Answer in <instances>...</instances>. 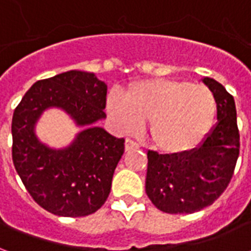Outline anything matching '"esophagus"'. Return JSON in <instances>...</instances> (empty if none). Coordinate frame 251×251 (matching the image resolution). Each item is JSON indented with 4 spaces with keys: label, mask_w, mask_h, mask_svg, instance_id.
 Here are the masks:
<instances>
[{
    "label": "esophagus",
    "mask_w": 251,
    "mask_h": 251,
    "mask_svg": "<svg viewBox=\"0 0 251 251\" xmlns=\"http://www.w3.org/2000/svg\"><path fill=\"white\" fill-rule=\"evenodd\" d=\"M140 148V145L137 144L136 141H133V140H130V138H127L125 142V149L129 152V151H136V149H138Z\"/></svg>",
    "instance_id": "34e87169"
}]
</instances>
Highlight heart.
I'll return each instance as SVG.
<instances>
[{
  "mask_svg": "<svg viewBox=\"0 0 251 251\" xmlns=\"http://www.w3.org/2000/svg\"><path fill=\"white\" fill-rule=\"evenodd\" d=\"M107 110L117 126L134 131L149 121V137L167 154L192 151L210 131L216 111L214 94L204 86L177 79H149L134 83L124 94L107 99Z\"/></svg>",
  "mask_w": 251,
  "mask_h": 251,
  "instance_id": "1",
  "label": "heart"
}]
</instances>
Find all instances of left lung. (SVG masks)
Listing matches in <instances>:
<instances>
[{"mask_svg": "<svg viewBox=\"0 0 251 251\" xmlns=\"http://www.w3.org/2000/svg\"><path fill=\"white\" fill-rule=\"evenodd\" d=\"M203 82L216 100L215 129L191 152L172 156L148 152L145 191L167 214H192L212 204L230 184L239 156L234 98L214 79L204 77Z\"/></svg>", "mask_w": 251, "mask_h": 251, "instance_id": "left-lung-1", "label": "left lung"}]
</instances>
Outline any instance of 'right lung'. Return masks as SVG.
Returning <instances> with one entry per match:
<instances>
[{
	"label": "right lung",
	"instance_id": "right-lung-1",
	"mask_svg": "<svg viewBox=\"0 0 251 251\" xmlns=\"http://www.w3.org/2000/svg\"><path fill=\"white\" fill-rule=\"evenodd\" d=\"M106 83L74 70L36 82L14 109V168L33 200L51 214L77 218L98 211L109 198L125 140L90 126L70 148L52 151L37 141L34 122L43 109L57 105L78 125H91L106 117Z\"/></svg>",
	"mask_w": 251,
	"mask_h": 251
}]
</instances>
